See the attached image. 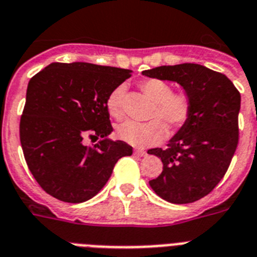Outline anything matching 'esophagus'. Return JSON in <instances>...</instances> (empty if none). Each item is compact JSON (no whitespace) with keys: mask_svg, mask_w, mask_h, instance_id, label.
Returning <instances> with one entry per match:
<instances>
[{"mask_svg":"<svg viewBox=\"0 0 257 257\" xmlns=\"http://www.w3.org/2000/svg\"><path fill=\"white\" fill-rule=\"evenodd\" d=\"M135 154L136 156H139V157H145L147 156V152L145 150H141V149H136L135 150Z\"/></svg>","mask_w":257,"mask_h":257,"instance_id":"obj_1","label":"esophagus"}]
</instances>
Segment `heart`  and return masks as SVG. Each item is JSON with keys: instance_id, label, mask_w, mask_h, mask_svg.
<instances>
[{"instance_id": "1", "label": "heart", "mask_w": 257, "mask_h": 257, "mask_svg": "<svg viewBox=\"0 0 257 257\" xmlns=\"http://www.w3.org/2000/svg\"><path fill=\"white\" fill-rule=\"evenodd\" d=\"M143 92L153 100L156 107L152 110L154 120L149 122L125 121L118 125L117 136L124 143L136 148H149L157 145L166 137L168 128L179 129L186 124L191 116V99L185 92H173L172 85L161 79H147L140 84ZM124 85H118L109 93L107 109L113 118L122 117V96ZM161 118V122L159 118Z\"/></svg>"}]
</instances>
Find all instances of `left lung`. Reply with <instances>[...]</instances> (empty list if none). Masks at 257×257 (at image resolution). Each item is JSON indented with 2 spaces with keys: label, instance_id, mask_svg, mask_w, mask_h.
<instances>
[{
  "label": "left lung",
  "instance_id": "8db88e82",
  "mask_svg": "<svg viewBox=\"0 0 257 257\" xmlns=\"http://www.w3.org/2000/svg\"><path fill=\"white\" fill-rule=\"evenodd\" d=\"M148 78L176 81L191 99V116L169 140L168 148L148 150L161 158L162 173L149 181L170 203H191L220 182L239 141L240 93L226 75L195 63L143 71Z\"/></svg>",
  "mask_w": 257,
  "mask_h": 257
}]
</instances>
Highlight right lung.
Instances as JSON below:
<instances>
[{
    "instance_id": "right-lung-1",
    "label": "right lung",
    "mask_w": 257,
    "mask_h": 257,
    "mask_svg": "<svg viewBox=\"0 0 257 257\" xmlns=\"http://www.w3.org/2000/svg\"><path fill=\"white\" fill-rule=\"evenodd\" d=\"M132 71L84 62L51 63L29 81L20 139L31 174L59 201L81 203L108 182L133 149L108 139L107 99ZM99 141L92 147L85 139Z\"/></svg>"
}]
</instances>
